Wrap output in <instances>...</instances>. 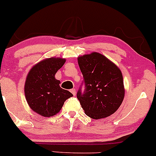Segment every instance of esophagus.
I'll return each instance as SVG.
<instances>
[{
    "label": "esophagus",
    "mask_w": 156,
    "mask_h": 156,
    "mask_svg": "<svg viewBox=\"0 0 156 156\" xmlns=\"http://www.w3.org/2000/svg\"><path fill=\"white\" fill-rule=\"evenodd\" d=\"M70 92H71L72 94H73L74 96L76 95V89H73L70 90Z\"/></svg>",
    "instance_id": "1"
}]
</instances>
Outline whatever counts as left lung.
Segmentation results:
<instances>
[{"instance_id":"left-lung-1","label":"left lung","mask_w":156,"mask_h":156,"mask_svg":"<svg viewBox=\"0 0 156 156\" xmlns=\"http://www.w3.org/2000/svg\"><path fill=\"white\" fill-rule=\"evenodd\" d=\"M78 64L84 78L85 89L77 92L85 113L94 119L115 113L125 97L122 73L113 62L98 52L79 56Z\"/></svg>"}]
</instances>
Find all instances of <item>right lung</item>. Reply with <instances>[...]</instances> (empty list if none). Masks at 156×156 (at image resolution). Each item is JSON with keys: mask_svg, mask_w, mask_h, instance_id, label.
<instances>
[{"mask_svg": "<svg viewBox=\"0 0 156 156\" xmlns=\"http://www.w3.org/2000/svg\"><path fill=\"white\" fill-rule=\"evenodd\" d=\"M66 62L65 58L52 57L43 59L32 67L27 75L25 94L30 108L44 117L56 115L65 101L73 94L62 89L55 75Z\"/></svg>", "mask_w": 156, "mask_h": 156, "instance_id": "obj_1", "label": "right lung"}]
</instances>
